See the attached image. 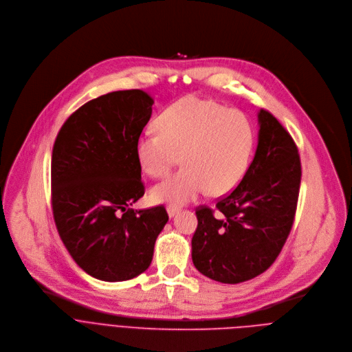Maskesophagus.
I'll list each match as a JSON object with an SVG mask.
<instances>
[{"instance_id":"obj_1","label":"esophagus","mask_w":352,"mask_h":352,"mask_svg":"<svg viewBox=\"0 0 352 352\" xmlns=\"http://www.w3.org/2000/svg\"><path fill=\"white\" fill-rule=\"evenodd\" d=\"M166 210H168V214H169V217L172 218V217H175L179 210H180V208L177 206V205H168L166 206Z\"/></svg>"}]
</instances>
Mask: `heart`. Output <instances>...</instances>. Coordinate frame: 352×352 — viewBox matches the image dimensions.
<instances>
[{
    "mask_svg": "<svg viewBox=\"0 0 352 352\" xmlns=\"http://www.w3.org/2000/svg\"><path fill=\"white\" fill-rule=\"evenodd\" d=\"M157 131L143 133L135 142L140 166L151 177L184 166L153 188V198L170 205L186 204L206 188L210 195L234 190L248 170L255 130L248 116L215 102L194 97L166 107L155 120Z\"/></svg>",
    "mask_w": 352,
    "mask_h": 352,
    "instance_id": "obj_1",
    "label": "heart"
}]
</instances>
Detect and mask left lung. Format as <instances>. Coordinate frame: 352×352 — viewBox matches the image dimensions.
Returning <instances> with one entry per match:
<instances>
[{
  "label": "left lung",
  "instance_id": "obj_1",
  "mask_svg": "<svg viewBox=\"0 0 352 352\" xmlns=\"http://www.w3.org/2000/svg\"><path fill=\"white\" fill-rule=\"evenodd\" d=\"M258 120V147L243 180L215 209H195L192 263L221 283L247 282L269 269L294 223L301 184L298 148L269 111L262 108Z\"/></svg>",
  "mask_w": 352,
  "mask_h": 352
}]
</instances>
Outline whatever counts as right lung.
Wrapping results in <instances>:
<instances>
[{"instance_id": "obj_1", "label": "right lung", "mask_w": 352, "mask_h": 352, "mask_svg": "<svg viewBox=\"0 0 352 352\" xmlns=\"http://www.w3.org/2000/svg\"><path fill=\"white\" fill-rule=\"evenodd\" d=\"M153 104L142 90L108 93L70 115L54 143L56 230L74 261L104 282H123L147 270L169 219L164 205L130 208L146 190L135 142Z\"/></svg>"}]
</instances>
